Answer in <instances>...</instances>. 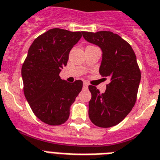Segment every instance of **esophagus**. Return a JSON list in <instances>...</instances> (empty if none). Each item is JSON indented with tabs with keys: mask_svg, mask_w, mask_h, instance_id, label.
<instances>
[{
	"mask_svg": "<svg viewBox=\"0 0 160 160\" xmlns=\"http://www.w3.org/2000/svg\"><path fill=\"white\" fill-rule=\"evenodd\" d=\"M83 86H84V88H88V86H89V84L87 82H84V84H83Z\"/></svg>",
	"mask_w": 160,
	"mask_h": 160,
	"instance_id": "esophagus-1",
	"label": "esophagus"
}]
</instances>
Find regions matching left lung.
<instances>
[{
    "label": "left lung",
    "mask_w": 160,
    "mask_h": 160,
    "mask_svg": "<svg viewBox=\"0 0 160 160\" xmlns=\"http://www.w3.org/2000/svg\"><path fill=\"white\" fill-rule=\"evenodd\" d=\"M87 42L100 48L102 61L99 74L108 77L104 93L89 85L91 99L89 117L97 127L118 125L132 111L141 82V71L132 47L119 35L109 31L82 32Z\"/></svg>",
    "instance_id": "obj_1"
}]
</instances>
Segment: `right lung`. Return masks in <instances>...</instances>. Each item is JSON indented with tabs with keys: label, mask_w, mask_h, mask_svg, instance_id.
Listing matches in <instances>:
<instances>
[{
	"label": "right lung",
	"mask_w": 160,
	"mask_h": 160,
	"mask_svg": "<svg viewBox=\"0 0 160 160\" xmlns=\"http://www.w3.org/2000/svg\"><path fill=\"white\" fill-rule=\"evenodd\" d=\"M81 33L49 29L33 41L22 66L24 96L35 116L48 125L67 122L71 105L82 89V80L69 83L59 76Z\"/></svg>",
	"instance_id": "add662e5"
}]
</instances>
